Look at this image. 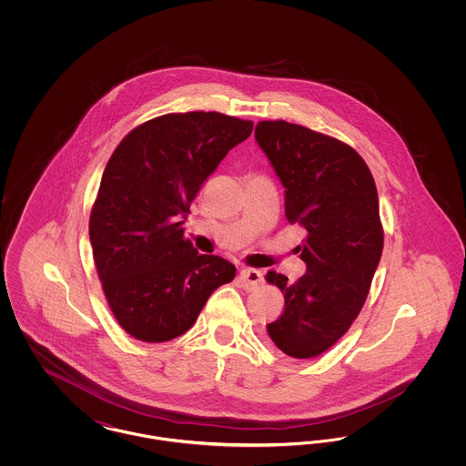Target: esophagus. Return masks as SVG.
<instances>
[{"label": "esophagus", "mask_w": 466, "mask_h": 466, "mask_svg": "<svg viewBox=\"0 0 466 466\" xmlns=\"http://www.w3.org/2000/svg\"><path fill=\"white\" fill-rule=\"evenodd\" d=\"M239 281H241L244 289H257L262 281V272L257 270V268H243L239 272Z\"/></svg>", "instance_id": "obj_1"}]
</instances>
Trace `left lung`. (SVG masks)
Masks as SVG:
<instances>
[{
	"label": "left lung",
	"instance_id": "left-lung-1",
	"mask_svg": "<svg viewBox=\"0 0 466 466\" xmlns=\"http://www.w3.org/2000/svg\"><path fill=\"white\" fill-rule=\"evenodd\" d=\"M255 137L287 188L289 222L308 230L297 246L308 272L291 285L267 272L285 297L267 333L285 355L309 360L350 330L367 300L384 246L376 181L355 148L329 134L262 120Z\"/></svg>",
	"mask_w": 466,
	"mask_h": 466
}]
</instances>
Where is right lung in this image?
Returning a JSON list of instances; mask_svg holds the SVG:
<instances>
[{"mask_svg": "<svg viewBox=\"0 0 466 466\" xmlns=\"http://www.w3.org/2000/svg\"><path fill=\"white\" fill-rule=\"evenodd\" d=\"M253 122L218 111L167 113L127 134L105 167L92 204V255L118 325L141 342L190 330L236 267L199 255L183 236L202 183Z\"/></svg>", "mask_w": 466, "mask_h": 466, "instance_id": "right-lung-1", "label": "right lung"}]
</instances>
